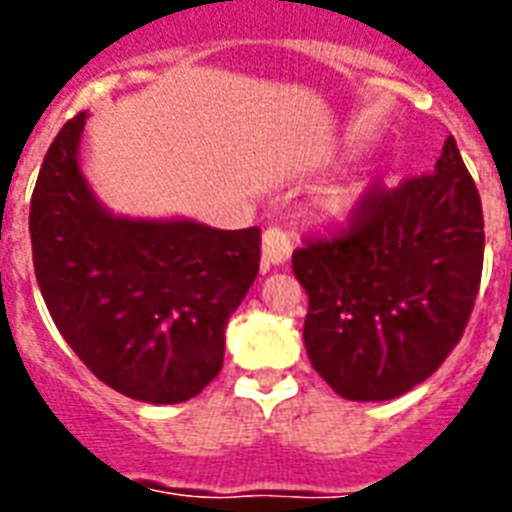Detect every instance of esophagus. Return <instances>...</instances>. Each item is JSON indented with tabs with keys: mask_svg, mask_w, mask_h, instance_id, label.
I'll use <instances>...</instances> for the list:
<instances>
[{
	"mask_svg": "<svg viewBox=\"0 0 512 512\" xmlns=\"http://www.w3.org/2000/svg\"><path fill=\"white\" fill-rule=\"evenodd\" d=\"M289 255H292V239H289L287 231L281 228H268L263 233V265H281L287 263Z\"/></svg>",
	"mask_w": 512,
	"mask_h": 512,
	"instance_id": "1",
	"label": "esophagus"
}]
</instances>
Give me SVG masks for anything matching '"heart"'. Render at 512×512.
Instances as JSON below:
<instances>
[{"label": "heart", "instance_id": "obj_1", "mask_svg": "<svg viewBox=\"0 0 512 512\" xmlns=\"http://www.w3.org/2000/svg\"><path fill=\"white\" fill-rule=\"evenodd\" d=\"M361 196L364 191L361 188H348V191H340L337 196L327 201V215L337 223H345L350 217L356 215V209L361 207Z\"/></svg>", "mask_w": 512, "mask_h": 512}]
</instances>
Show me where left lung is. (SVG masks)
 Masks as SVG:
<instances>
[{
	"label": "left lung",
	"mask_w": 512,
	"mask_h": 512,
	"mask_svg": "<svg viewBox=\"0 0 512 512\" xmlns=\"http://www.w3.org/2000/svg\"><path fill=\"white\" fill-rule=\"evenodd\" d=\"M481 268V196L449 135L436 172L372 185L345 228L295 249L313 369L350 401L404 396L460 342Z\"/></svg>",
	"instance_id": "8db88e82"
}]
</instances>
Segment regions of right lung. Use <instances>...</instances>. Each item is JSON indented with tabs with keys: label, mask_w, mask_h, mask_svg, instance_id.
Returning a JSON list of instances; mask_svg holds the SVG:
<instances>
[{
	"label": "right lung",
	"mask_w": 512,
	"mask_h": 512,
	"mask_svg": "<svg viewBox=\"0 0 512 512\" xmlns=\"http://www.w3.org/2000/svg\"><path fill=\"white\" fill-rule=\"evenodd\" d=\"M84 119L63 124L31 196L36 284L100 382L135 401L180 404L223 366L225 324L260 271V228L111 215L79 170Z\"/></svg>",
	"instance_id": "1"
}]
</instances>
